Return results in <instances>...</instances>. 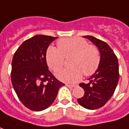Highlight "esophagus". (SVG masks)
<instances>
[{"instance_id": "1", "label": "esophagus", "mask_w": 129, "mask_h": 129, "mask_svg": "<svg viewBox=\"0 0 129 129\" xmlns=\"http://www.w3.org/2000/svg\"><path fill=\"white\" fill-rule=\"evenodd\" d=\"M66 86H68V87H69V88H73V87H75L76 86V85H70V84H66Z\"/></svg>"}]
</instances>
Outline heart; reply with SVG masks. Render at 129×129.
I'll return each mask as SVG.
<instances>
[{
	"mask_svg": "<svg viewBox=\"0 0 129 129\" xmlns=\"http://www.w3.org/2000/svg\"><path fill=\"white\" fill-rule=\"evenodd\" d=\"M58 49L50 46L46 54L47 65L56 72L64 64L65 58L72 57L69 65L70 68L63 69L56 73L60 80L75 83L85 76L92 75L100 63V52L97 46L89 45L88 41L81 38L61 39L57 42Z\"/></svg>",
	"mask_w": 129,
	"mask_h": 129,
	"instance_id": "1",
	"label": "heart"
}]
</instances>
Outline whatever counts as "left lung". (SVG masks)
Returning a JSON list of instances; mask_svg holds the SVG:
<instances>
[{
	"label": "left lung",
	"mask_w": 129,
	"mask_h": 129,
	"mask_svg": "<svg viewBox=\"0 0 129 129\" xmlns=\"http://www.w3.org/2000/svg\"><path fill=\"white\" fill-rule=\"evenodd\" d=\"M83 37L99 49L100 63L95 73L88 78V83H80L85 93L77 102L83 107L94 110L103 106L114 94L119 80V65L116 54L106 42L89 35Z\"/></svg>",
	"instance_id": "8db88e82"
}]
</instances>
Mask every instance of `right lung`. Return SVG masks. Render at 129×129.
Wrapping results in <instances>:
<instances>
[{"label": "right lung", "mask_w": 129, "mask_h": 129, "mask_svg": "<svg viewBox=\"0 0 129 129\" xmlns=\"http://www.w3.org/2000/svg\"><path fill=\"white\" fill-rule=\"evenodd\" d=\"M57 38L35 35L25 41L15 52L12 62L11 79L20 102L31 111L47 109L64 86L48 69L46 60L49 44Z\"/></svg>", "instance_id": "right-lung-1"}]
</instances>
